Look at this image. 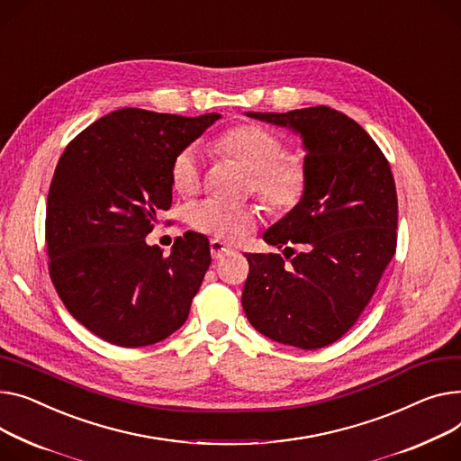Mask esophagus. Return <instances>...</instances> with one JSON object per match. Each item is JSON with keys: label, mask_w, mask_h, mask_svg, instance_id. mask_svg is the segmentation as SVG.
<instances>
[{"label": "esophagus", "mask_w": 461, "mask_h": 461, "mask_svg": "<svg viewBox=\"0 0 461 461\" xmlns=\"http://www.w3.org/2000/svg\"><path fill=\"white\" fill-rule=\"evenodd\" d=\"M209 249H211L212 259H217V261H219V259H224L226 256L231 254V249H228L226 244H224L222 240H219V239H211Z\"/></svg>", "instance_id": "esophagus-1"}]
</instances>
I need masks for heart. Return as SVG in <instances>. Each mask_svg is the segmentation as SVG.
<instances>
[{
    "label": "heart",
    "mask_w": 461,
    "mask_h": 461,
    "mask_svg": "<svg viewBox=\"0 0 461 461\" xmlns=\"http://www.w3.org/2000/svg\"><path fill=\"white\" fill-rule=\"evenodd\" d=\"M212 148L250 172V189L274 211H291L308 189V172L298 156L284 153V142L272 131L240 124L224 131ZM202 183V165L194 148L181 149L172 163V185L181 194H194ZM189 224L217 239L237 242L261 221L258 205H231L219 200H202L189 207Z\"/></svg>",
    "instance_id": "b5f03b06"
}]
</instances>
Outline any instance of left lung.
I'll return each mask as SVG.
<instances>
[{"mask_svg": "<svg viewBox=\"0 0 461 461\" xmlns=\"http://www.w3.org/2000/svg\"><path fill=\"white\" fill-rule=\"evenodd\" d=\"M247 116L300 135L308 189L263 233L292 261L247 254L242 310L268 339L317 350L354 326L394 256V179L378 144L339 111L319 105Z\"/></svg>", "mask_w": 461, "mask_h": 461, "instance_id": "left-lung-1", "label": "left lung"}]
</instances>
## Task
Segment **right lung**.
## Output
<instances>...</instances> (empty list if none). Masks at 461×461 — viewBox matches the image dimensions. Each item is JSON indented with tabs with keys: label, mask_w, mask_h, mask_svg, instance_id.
Returning a JSON list of instances; mask_svg holds the SVG:
<instances>
[{
	"label": "right lung",
	"mask_w": 461,
	"mask_h": 461,
	"mask_svg": "<svg viewBox=\"0 0 461 461\" xmlns=\"http://www.w3.org/2000/svg\"><path fill=\"white\" fill-rule=\"evenodd\" d=\"M219 118L118 109L57 163L46 205L51 282L70 315L111 345L159 343L189 317L209 240L187 231L163 256L144 237L172 203L176 156Z\"/></svg>",
	"instance_id": "right-lung-1"
}]
</instances>
